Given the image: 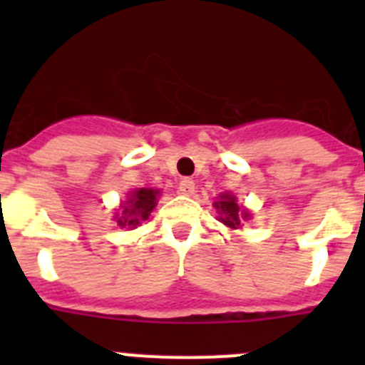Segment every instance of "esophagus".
Returning a JSON list of instances; mask_svg holds the SVG:
<instances>
[{"instance_id":"34e87169","label":"esophagus","mask_w":365,"mask_h":365,"mask_svg":"<svg viewBox=\"0 0 365 365\" xmlns=\"http://www.w3.org/2000/svg\"><path fill=\"white\" fill-rule=\"evenodd\" d=\"M179 193H182V195H193L195 193V182L192 179H182L179 182Z\"/></svg>"}]
</instances>
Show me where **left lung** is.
I'll return each instance as SVG.
<instances>
[{"label": "left lung", "instance_id": "1", "mask_svg": "<svg viewBox=\"0 0 365 365\" xmlns=\"http://www.w3.org/2000/svg\"><path fill=\"white\" fill-rule=\"evenodd\" d=\"M215 210L219 212V221L230 228H240L243 219L250 217L247 208H241L232 193H221L219 201L214 202Z\"/></svg>", "mask_w": 365, "mask_h": 365}]
</instances>
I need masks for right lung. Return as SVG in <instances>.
Masks as SVG:
<instances>
[{
  "label": "right lung",
  "mask_w": 365,
  "mask_h": 365,
  "mask_svg": "<svg viewBox=\"0 0 365 365\" xmlns=\"http://www.w3.org/2000/svg\"><path fill=\"white\" fill-rule=\"evenodd\" d=\"M157 195H159V190L153 188H137L128 193V201L122 205V212L115 217L118 227L135 228L146 221L157 205Z\"/></svg>",
  "instance_id": "1"
}]
</instances>
